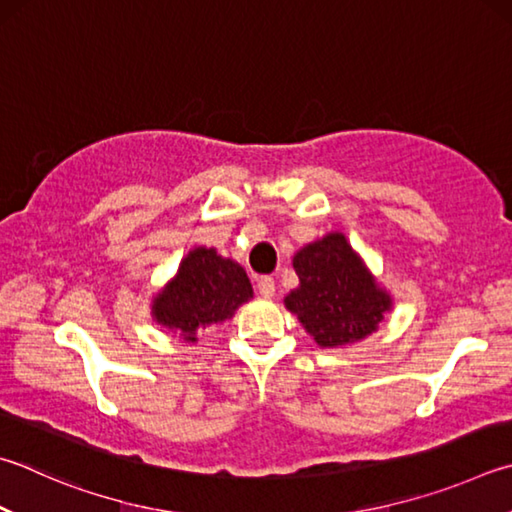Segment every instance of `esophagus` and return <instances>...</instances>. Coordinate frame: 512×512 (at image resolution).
I'll return each mask as SVG.
<instances>
[{
    "label": "esophagus",
    "instance_id": "1",
    "mask_svg": "<svg viewBox=\"0 0 512 512\" xmlns=\"http://www.w3.org/2000/svg\"><path fill=\"white\" fill-rule=\"evenodd\" d=\"M257 293L262 297H273L275 295V280L273 277H259L257 280Z\"/></svg>",
    "mask_w": 512,
    "mask_h": 512
}]
</instances>
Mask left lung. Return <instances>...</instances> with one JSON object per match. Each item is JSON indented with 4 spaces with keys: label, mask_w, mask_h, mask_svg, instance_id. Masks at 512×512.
<instances>
[{
    "label": "left lung",
    "mask_w": 512,
    "mask_h": 512,
    "mask_svg": "<svg viewBox=\"0 0 512 512\" xmlns=\"http://www.w3.org/2000/svg\"><path fill=\"white\" fill-rule=\"evenodd\" d=\"M293 268L300 286L284 304L320 347L365 340L392 309V295L378 286L342 232H329L297 250Z\"/></svg>",
    "instance_id": "8db88e82"
}]
</instances>
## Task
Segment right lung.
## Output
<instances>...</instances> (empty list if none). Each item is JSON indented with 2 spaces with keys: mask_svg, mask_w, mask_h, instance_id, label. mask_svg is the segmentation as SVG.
<instances>
[{
  "mask_svg": "<svg viewBox=\"0 0 512 512\" xmlns=\"http://www.w3.org/2000/svg\"><path fill=\"white\" fill-rule=\"evenodd\" d=\"M253 297L244 268L217 255L215 248H192L174 280L152 300V318L185 342H197V331L230 320Z\"/></svg>",
  "mask_w": 512,
  "mask_h": 512,
  "instance_id": "right-lung-1",
  "label": "right lung"
}]
</instances>
